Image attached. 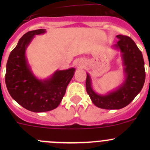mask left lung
<instances>
[{"label":"left lung","mask_w":150,"mask_h":150,"mask_svg":"<svg viewBox=\"0 0 150 150\" xmlns=\"http://www.w3.org/2000/svg\"><path fill=\"white\" fill-rule=\"evenodd\" d=\"M116 37L119 41L112 48L121 54L124 75L122 83L105 94H100L93 90L91 78L86 72V87L88 94L94 105L105 110H120L126 107L139 93L145 81L142 53L131 38L122 35Z\"/></svg>","instance_id":"8db88e82"}]
</instances>
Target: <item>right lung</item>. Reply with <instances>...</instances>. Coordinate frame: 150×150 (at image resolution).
<instances>
[{
  "instance_id": "1",
  "label": "right lung",
  "mask_w": 150,
  "mask_h": 150,
  "mask_svg": "<svg viewBox=\"0 0 150 150\" xmlns=\"http://www.w3.org/2000/svg\"><path fill=\"white\" fill-rule=\"evenodd\" d=\"M46 33L45 29L24 35L11 52L6 64V85L11 96L26 110L43 112L57 108L75 74L74 67L56 70L45 79L35 75L26 57L27 48L35 35Z\"/></svg>"
}]
</instances>
